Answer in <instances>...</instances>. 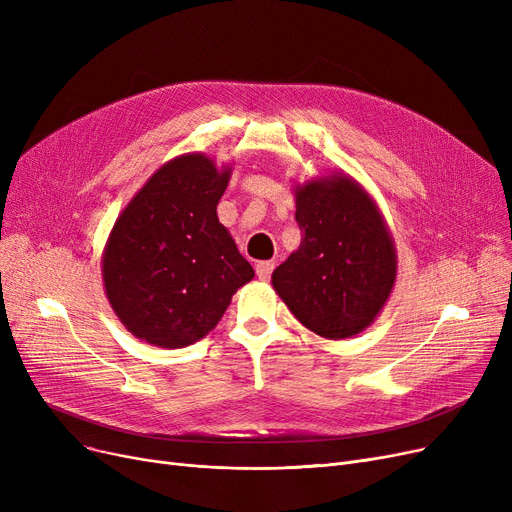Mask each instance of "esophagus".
Segmentation results:
<instances>
[{"label": "esophagus", "mask_w": 512, "mask_h": 512, "mask_svg": "<svg viewBox=\"0 0 512 512\" xmlns=\"http://www.w3.org/2000/svg\"><path fill=\"white\" fill-rule=\"evenodd\" d=\"M255 272L259 276V280H270V276L274 272V263L272 261H257Z\"/></svg>", "instance_id": "esophagus-1"}]
</instances>
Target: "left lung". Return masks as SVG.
Listing matches in <instances>:
<instances>
[{"label": "left lung", "instance_id": "8db88e82", "mask_svg": "<svg viewBox=\"0 0 512 512\" xmlns=\"http://www.w3.org/2000/svg\"><path fill=\"white\" fill-rule=\"evenodd\" d=\"M301 247L278 265L272 286L311 332L342 340L384 309L396 280L392 234L375 201L351 176L294 188Z\"/></svg>", "mask_w": 512, "mask_h": 512}]
</instances>
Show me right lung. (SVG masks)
I'll list each match as a JSON object with an SVG mask.
<instances>
[{"mask_svg": "<svg viewBox=\"0 0 512 512\" xmlns=\"http://www.w3.org/2000/svg\"><path fill=\"white\" fill-rule=\"evenodd\" d=\"M232 168L203 153L161 166L116 220L101 259L107 301L137 338L182 348L207 336L251 263L218 220Z\"/></svg>", "mask_w": 512, "mask_h": 512, "instance_id": "right-lung-1", "label": "right lung"}]
</instances>
